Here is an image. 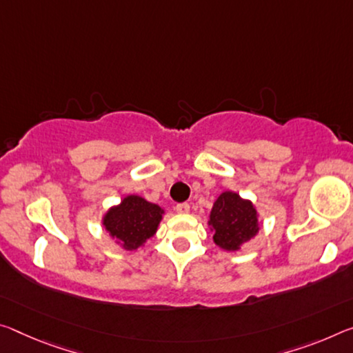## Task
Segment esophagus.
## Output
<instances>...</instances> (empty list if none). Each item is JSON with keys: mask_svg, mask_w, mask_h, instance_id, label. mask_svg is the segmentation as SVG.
Segmentation results:
<instances>
[{"mask_svg": "<svg viewBox=\"0 0 353 353\" xmlns=\"http://www.w3.org/2000/svg\"><path fill=\"white\" fill-rule=\"evenodd\" d=\"M176 210H177V214H188V212H190V204L188 203L177 204L176 205Z\"/></svg>", "mask_w": 353, "mask_h": 353, "instance_id": "34e87169", "label": "esophagus"}]
</instances>
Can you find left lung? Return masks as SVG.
I'll return each instance as SVG.
<instances>
[{"label":"left lung","instance_id":"1","mask_svg":"<svg viewBox=\"0 0 353 353\" xmlns=\"http://www.w3.org/2000/svg\"><path fill=\"white\" fill-rule=\"evenodd\" d=\"M209 225L214 228L215 243L229 251L239 250L259 231L253 204L232 192L221 193L215 201Z\"/></svg>","mask_w":353,"mask_h":353}]
</instances>
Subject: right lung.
I'll return each instance as SVG.
<instances>
[{
  "label": "right lung",
  "instance_id": "right-lung-1",
  "mask_svg": "<svg viewBox=\"0 0 353 353\" xmlns=\"http://www.w3.org/2000/svg\"><path fill=\"white\" fill-rule=\"evenodd\" d=\"M161 214V207L132 194L105 215L103 225L111 236L121 240L124 248L137 250L154 236Z\"/></svg>",
  "mask_w": 353,
  "mask_h": 353
}]
</instances>
